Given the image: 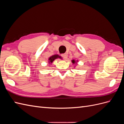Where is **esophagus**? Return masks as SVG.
<instances>
[{"label":"esophagus","instance_id":"esophagus-1","mask_svg":"<svg viewBox=\"0 0 124 124\" xmlns=\"http://www.w3.org/2000/svg\"><path fill=\"white\" fill-rule=\"evenodd\" d=\"M67 54H66V53H65V54H61V56L62 57H63V58L64 59H66V58H67Z\"/></svg>","mask_w":124,"mask_h":124}]
</instances>
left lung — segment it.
<instances>
[{
  "label": "left lung",
  "instance_id": "left-lung-1",
  "mask_svg": "<svg viewBox=\"0 0 124 124\" xmlns=\"http://www.w3.org/2000/svg\"><path fill=\"white\" fill-rule=\"evenodd\" d=\"M72 62L73 63H76L77 62L74 61V60H72Z\"/></svg>",
  "mask_w": 124,
  "mask_h": 124
}]
</instances>
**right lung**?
Here are the masks:
<instances>
[{"mask_svg": "<svg viewBox=\"0 0 124 124\" xmlns=\"http://www.w3.org/2000/svg\"><path fill=\"white\" fill-rule=\"evenodd\" d=\"M57 58H61V56H59V55H54L51 56V57L49 58V59H48V61H48V62H49L50 63H52L55 59Z\"/></svg>", "mask_w": 124, "mask_h": 124, "instance_id": "obj_1", "label": "right lung"}]
</instances>
